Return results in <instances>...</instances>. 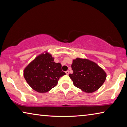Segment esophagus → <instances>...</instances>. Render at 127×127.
Segmentation results:
<instances>
[{
    "instance_id": "1",
    "label": "esophagus",
    "mask_w": 127,
    "mask_h": 127,
    "mask_svg": "<svg viewBox=\"0 0 127 127\" xmlns=\"http://www.w3.org/2000/svg\"><path fill=\"white\" fill-rule=\"evenodd\" d=\"M65 73H66V75H68V74H69V72L68 70H67V71H66V72H65Z\"/></svg>"
}]
</instances>
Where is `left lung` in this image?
Listing matches in <instances>:
<instances>
[{
  "mask_svg": "<svg viewBox=\"0 0 127 127\" xmlns=\"http://www.w3.org/2000/svg\"><path fill=\"white\" fill-rule=\"evenodd\" d=\"M73 71L69 76L73 85L86 93L97 91L106 78V73L97 63L89 59L77 58L72 64Z\"/></svg>",
  "mask_w": 127,
  "mask_h": 127,
  "instance_id": "1",
  "label": "left lung"
}]
</instances>
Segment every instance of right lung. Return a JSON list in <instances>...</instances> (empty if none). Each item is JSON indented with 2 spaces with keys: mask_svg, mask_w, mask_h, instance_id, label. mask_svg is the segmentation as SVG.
Listing matches in <instances>:
<instances>
[{
  "mask_svg": "<svg viewBox=\"0 0 127 127\" xmlns=\"http://www.w3.org/2000/svg\"><path fill=\"white\" fill-rule=\"evenodd\" d=\"M50 53L45 51L38 55L23 70V76L28 84L39 93H46L58 85V81L65 73L60 63L54 62Z\"/></svg>",
  "mask_w": 127,
  "mask_h": 127,
  "instance_id": "obj_1",
  "label": "right lung"
}]
</instances>
